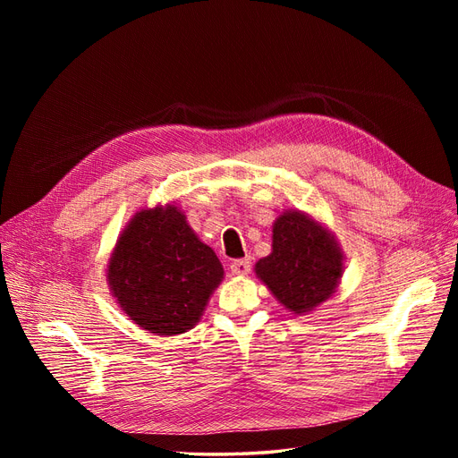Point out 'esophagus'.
I'll list each match as a JSON object with an SVG mask.
<instances>
[{
    "instance_id": "esophagus-1",
    "label": "esophagus",
    "mask_w": 458,
    "mask_h": 458,
    "mask_svg": "<svg viewBox=\"0 0 458 458\" xmlns=\"http://www.w3.org/2000/svg\"><path fill=\"white\" fill-rule=\"evenodd\" d=\"M231 271H233V275H248V273H250V261H248V259H234L231 263Z\"/></svg>"
}]
</instances>
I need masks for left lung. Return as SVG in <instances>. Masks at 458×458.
I'll return each instance as SVG.
<instances>
[{
  "instance_id": "left-lung-1",
  "label": "left lung",
  "mask_w": 458,
  "mask_h": 458,
  "mask_svg": "<svg viewBox=\"0 0 458 458\" xmlns=\"http://www.w3.org/2000/svg\"><path fill=\"white\" fill-rule=\"evenodd\" d=\"M344 259L327 225L301 210H286L273 224L271 254L254 271L288 311L306 315L336 293Z\"/></svg>"
}]
</instances>
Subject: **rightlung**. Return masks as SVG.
Masks as SVG:
<instances>
[{"label": "right lung", "instance_id": "add662e5", "mask_svg": "<svg viewBox=\"0 0 458 458\" xmlns=\"http://www.w3.org/2000/svg\"><path fill=\"white\" fill-rule=\"evenodd\" d=\"M221 281L224 266L175 204L137 212L106 266L110 294L130 321L155 336L189 332Z\"/></svg>", "mask_w": 458, "mask_h": 458}]
</instances>
